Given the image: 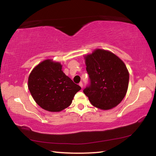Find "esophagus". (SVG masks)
Returning <instances> with one entry per match:
<instances>
[{
	"instance_id": "obj_1",
	"label": "esophagus",
	"mask_w": 156,
	"mask_h": 156,
	"mask_svg": "<svg viewBox=\"0 0 156 156\" xmlns=\"http://www.w3.org/2000/svg\"><path fill=\"white\" fill-rule=\"evenodd\" d=\"M79 85H80V87L83 89V83H79Z\"/></svg>"
}]
</instances>
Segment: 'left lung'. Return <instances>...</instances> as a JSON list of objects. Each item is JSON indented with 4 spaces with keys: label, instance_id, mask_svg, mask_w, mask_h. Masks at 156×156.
Masks as SVG:
<instances>
[{
    "label": "left lung",
    "instance_id": "obj_1",
    "mask_svg": "<svg viewBox=\"0 0 156 156\" xmlns=\"http://www.w3.org/2000/svg\"><path fill=\"white\" fill-rule=\"evenodd\" d=\"M91 84L83 90L93 106L109 110L119 105L128 89L129 73L119 57L108 50L96 49L84 56Z\"/></svg>",
    "mask_w": 156,
    "mask_h": 156
}]
</instances>
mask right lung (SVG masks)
Returning <instances> with one entry per match:
<instances>
[{
  "label": "right lung",
  "instance_id": "right-lung-1",
  "mask_svg": "<svg viewBox=\"0 0 156 156\" xmlns=\"http://www.w3.org/2000/svg\"><path fill=\"white\" fill-rule=\"evenodd\" d=\"M62 65L52 59L39 63L28 78L31 96L42 109L60 112L72 104L75 94L81 88L62 70Z\"/></svg>",
  "mask_w": 156,
  "mask_h": 156
}]
</instances>
